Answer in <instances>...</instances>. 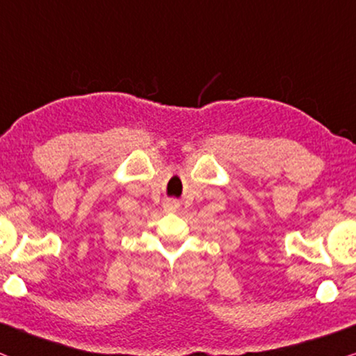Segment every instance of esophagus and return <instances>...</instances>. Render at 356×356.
<instances>
[{"label": "esophagus", "mask_w": 356, "mask_h": 356, "mask_svg": "<svg viewBox=\"0 0 356 356\" xmlns=\"http://www.w3.org/2000/svg\"><path fill=\"white\" fill-rule=\"evenodd\" d=\"M172 208H174V205H172Z\"/></svg>", "instance_id": "obj_1"}]
</instances>
